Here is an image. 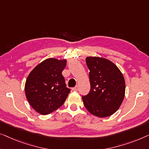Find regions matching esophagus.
<instances>
[{
	"label": "esophagus",
	"mask_w": 149,
	"mask_h": 149,
	"mask_svg": "<svg viewBox=\"0 0 149 149\" xmlns=\"http://www.w3.org/2000/svg\"><path fill=\"white\" fill-rule=\"evenodd\" d=\"M72 90L74 91H77V90H78V86H75V87L73 88Z\"/></svg>",
	"instance_id": "1"
}]
</instances>
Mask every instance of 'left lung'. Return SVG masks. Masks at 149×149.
<instances>
[{"mask_svg": "<svg viewBox=\"0 0 149 149\" xmlns=\"http://www.w3.org/2000/svg\"><path fill=\"white\" fill-rule=\"evenodd\" d=\"M89 69L91 91L82 100L91 114L98 117L111 116L119 108L125 96V80L120 70L111 61L101 57L86 58Z\"/></svg>", "mask_w": 149, "mask_h": 149, "instance_id": "left-lung-1", "label": "left lung"}]
</instances>
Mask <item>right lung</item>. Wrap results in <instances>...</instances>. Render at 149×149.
<instances>
[{
  "instance_id": "1",
  "label": "right lung",
  "mask_w": 149,
  "mask_h": 149,
  "mask_svg": "<svg viewBox=\"0 0 149 149\" xmlns=\"http://www.w3.org/2000/svg\"><path fill=\"white\" fill-rule=\"evenodd\" d=\"M65 59L47 58L30 72L25 84L29 103L42 115L53 112L63 105L71 90L66 87L62 72Z\"/></svg>"
}]
</instances>
